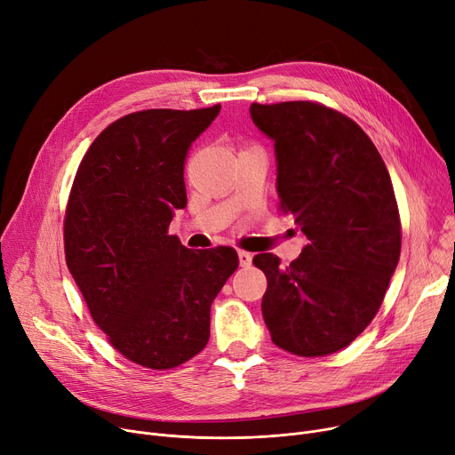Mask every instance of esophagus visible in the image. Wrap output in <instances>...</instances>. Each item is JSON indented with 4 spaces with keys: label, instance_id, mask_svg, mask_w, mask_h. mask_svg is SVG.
<instances>
[{
    "label": "esophagus",
    "instance_id": "esophagus-1",
    "mask_svg": "<svg viewBox=\"0 0 455 455\" xmlns=\"http://www.w3.org/2000/svg\"><path fill=\"white\" fill-rule=\"evenodd\" d=\"M251 260H253V255L250 251L238 250V262H240V266H250Z\"/></svg>",
    "mask_w": 455,
    "mask_h": 455
}]
</instances>
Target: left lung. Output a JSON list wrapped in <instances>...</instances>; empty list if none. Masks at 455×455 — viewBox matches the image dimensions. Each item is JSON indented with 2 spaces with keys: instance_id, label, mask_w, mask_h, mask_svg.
Returning <instances> with one entry per match:
<instances>
[{
  "instance_id": "1",
  "label": "left lung",
  "mask_w": 455,
  "mask_h": 455,
  "mask_svg": "<svg viewBox=\"0 0 455 455\" xmlns=\"http://www.w3.org/2000/svg\"><path fill=\"white\" fill-rule=\"evenodd\" d=\"M250 114L275 141L279 211L307 236L288 266L274 253L253 257L268 279L266 327L291 355L338 353L377 315L398 264L403 226L389 172L367 133L322 102H253Z\"/></svg>"
}]
</instances>
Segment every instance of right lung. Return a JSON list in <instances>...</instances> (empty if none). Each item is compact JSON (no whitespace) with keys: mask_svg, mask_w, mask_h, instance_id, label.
<instances>
[{"mask_svg":"<svg viewBox=\"0 0 455 455\" xmlns=\"http://www.w3.org/2000/svg\"><path fill=\"white\" fill-rule=\"evenodd\" d=\"M154 108L106 126L80 162L64 217L66 264L97 327L126 360L172 369L209 341L211 305L238 268L229 246L187 250L169 235L187 205V150L215 121Z\"/></svg>","mask_w":455,"mask_h":455,"instance_id":"1","label":"right lung"}]
</instances>
